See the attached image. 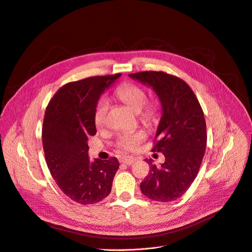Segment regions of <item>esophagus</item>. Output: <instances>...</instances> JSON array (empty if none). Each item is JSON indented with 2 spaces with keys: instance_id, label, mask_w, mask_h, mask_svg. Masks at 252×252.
Instances as JSON below:
<instances>
[{
  "instance_id": "34e87169",
  "label": "esophagus",
  "mask_w": 252,
  "mask_h": 252,
  "mask_svg": "<svg viewBox=\"0 0 252 252\" xmlns=\"http://www.w3.org/2000/svg\"><path fill=\"white\" fill-rule=\"evenodd\" d=\"M137 159L135 157H131V156H125L122 158V162L126 165H131Z\"/></svg>"
}]
</instances>
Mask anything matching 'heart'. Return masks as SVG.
Wrapping results in <instances>:
<instances>
[{
  "label": "heart",
  "instance_id": "heart-1",
  "mask_svg": "<svg viewBox=\"0 0 252 252\" xmlns=\"http://www.w3.org/2000/svg\"><path fill=\"white\" fill-rule=\"evenodd\" d=\"M115 94L132 111L139 113L140 119L143 122L151 123L157 119L158 107L154 102H147V93L142 87L135 85V84L126 83L117 88ZM108 109V99L104 97L100 99L95 106L93 114V120L96 126L101 127L106 125ZM146 137V132L143 130L136 132H124L117 137L116 145L126 151H135Z\"/></svg>",
  "mask_w": 252,
  "mask_h": 252
}]
</instances>
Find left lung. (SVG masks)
<instances>
[{
    "label": "left lung",
    "mask_w": 252,
    "mask_h": 252,
    "mask_svg": "<svg viewBox=\"0 0 252 252\" xmlns=\"http://www.w3.org/2000/svg\"><path fill=\"white\" fill-rule=\"evenodd\" d=\"M129 77L152 87L162 105L152 151L164 154L165 162L157 167L152 159H146L151 170L141 182V190L155 202H173L189 189L205 155L207 126L203 109L190 87L178 77L155 71Z\"/></svg>",
    "instance_id": "8db88e82"
}]
</instances>
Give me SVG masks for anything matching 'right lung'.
I'll return each instance as SVG.
<instances>
[{"label":"right lung","mask_w":252,"mask_h":252,"mask_svg":"<svg viewBox=\"0 0 252 252\" xmlns=\"http://www.w3.org/2000/svg\"><path fill=\"white\" fill-rule=\"evenodd\" d=\"M121 76H96L65 84L45 110L42 145L49 172L62 191L81 205L106 197L120 167L115 157L90 162L87 141L96 133L93 114L100 96Z\"/></svg>","instance_id":"1"}]
</instances>
